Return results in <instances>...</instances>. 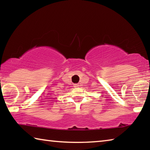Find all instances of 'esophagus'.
Masks as SVG:
<instances>
[{"mask_svg": "<svg viewBox=\"0 0 150 150\" xmlns=\"http://www.w3.org/2000/svg\"><path fill=\"white\" fill-rule=\"evenodd\" d=\"M73 86H74V87L77 88V87H79V84H74V85H73Z\"/></svg>", "mask_w": 150, "mask_h": 150, "instance_id": "esophagus-1", "label": "esophagus"}]
</instances>
